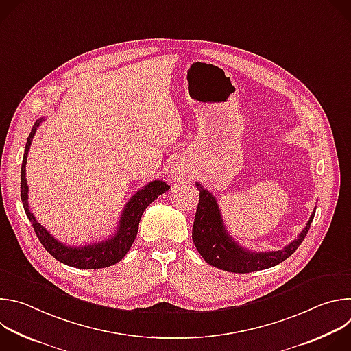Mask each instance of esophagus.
Listing matches in <instances>:
<instances>
[{"label": "esophagus", "mask_w": 351, "mask_h": 351, "mask_svg": "<svg viewBox=\"0 0 351 351\" xmlns=\"http://www.w3.org/2000/svg\"><path fill=\"white\" fill-rule=\"evenodd\" d=\"M186 167L183 165V164H176L175 167H173V169H172V179L173 180H179V179H182L184 175H186Z\"/></svg>", "instance_id": "1"}]
</instances>
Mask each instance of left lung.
<instances>
[{
	"instance_id": "left-lung-1",
	"label": "left lung",
	"mask_w": 351,
	"mask_h": 351,
	"mask_svg": "<svg viewBox=\"0 0 351 351\" xmlns=\"http://www.w3.org/2000/svg\"><path fill=\"white\" fill-rule=\"evenodd\" d=\"M195 186L199 190V199L191 232L194 245L199 256L210 265L228 272L248 274L280 264L302 244L315 215L314 211L303 232L283 250L271 253H252L237 245L232 237L228 236L214 195L199 183H195Z\"/></svg>"
}]
</instances>
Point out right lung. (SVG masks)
Masks as SVG:
<instances>
[{
    "instance_id": "1",
    "label": "right lung",
    "mask_w": 351,
    "mask_h": 351,
    "mask_svg": "<svg viewBox=\"0 0 351 351\" xmlns=\"http://www.w3.org/2000/svg\"><path fill=\"white\" fill-rule=\"evenodd\" d=\"M40 122H41V119L34 123V126L27 137L22 169H21V198H22L25 213L33 225L36 236L38 237L43 247L56 260H58L60 263H62L65 265L73 267V268L99 269V268H107V267H111V265L119 263L126 256V253L129 252V248L132 247V244L136 239V234L138 230V222H140V218H141L144 210L149 204H152L156 198H158V195L165 193L169 189V186L162 180H154V182H149L144 189L138 190L126 204L122 218L119 221L117 233L112 237L107 239L106 241L90 244V245H83V247L65 245L49 234L34 219L33 214L29 211L27 183H26V176H25L26 175L25 173L26 172V158H27L29 147L32 144V138H33Z\"/></svg>"
}]
</instances>
